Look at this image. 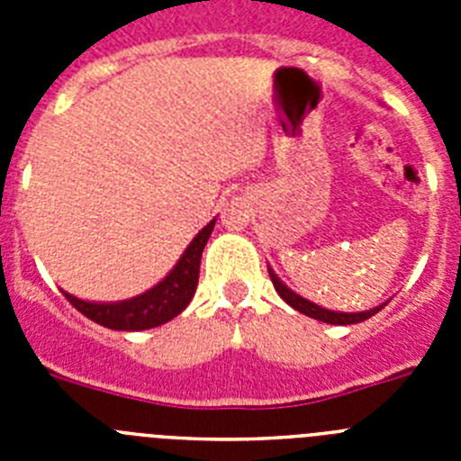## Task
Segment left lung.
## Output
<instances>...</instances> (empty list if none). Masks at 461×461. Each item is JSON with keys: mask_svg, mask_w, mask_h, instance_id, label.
<instances>
[{"mask_svg": "<svg viewBox=\"0 0 461 461\" xmlns=\"http://www.w3.org/2000/svg\"><path fill=\"white\" fill-rule=\"evenodd\" d=\"M270 279H272V284H275L276 293H279L284 303L291 304L293 309H297V312L304 313V316H312V319H316V321H323V323H332V325L362 323V321L372 319L374 313H378L383 307H385V304H381V307H374V309H369V312H360V313L328 312V309L319 307V304H313V303H309V300H304V297L295 295V293H293L291 288H286V286H284V284H281L279 279H276V275L272 270H270Z\"/></svg>", "mask_w": 461, "mask_h": 461, "instance_id": "8db88e82", "label": "left lung"}]
</instances>
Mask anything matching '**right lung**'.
Returning <instances> with one entry per match:
<instances>
[{"instance_id":"right-lung-1","label":"right lung","mask_w":461,"mask_h":461,"mask_svg":"<svg viewBox=\"0 0 461 461\" xmlns=\"http://www.w3.org/2000/svg\"><path fill=\"white\" fill-rule=\"evenodd\" d=\"M212 228H214V219L195 235L194 242L177 260V266L152 291L113 304L85 303L68 293L64 295L83 316L110 330H149L168 323L177 313L185 312L194 297L195 286H198V272H201V256L212 235Z\"/></svg>"}]
</instances>
